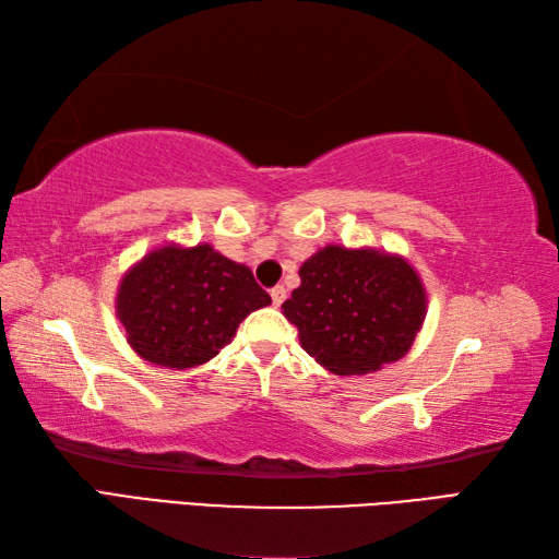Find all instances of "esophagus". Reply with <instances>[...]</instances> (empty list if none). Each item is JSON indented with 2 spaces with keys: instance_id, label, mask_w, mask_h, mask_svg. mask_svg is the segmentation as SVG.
<instances>
[{
  "instance_id": "34e87169",
  "label": "esophagus",
  "mask_w": 559,
  "mask_h": 559,
  "mask_svg": "<svg viewBox=\"0 0 559 559\" xmlns=\"http://www.w3.org/2000/svg\"><path fill=\"white\" fill-rule=\"evenodd\" d=\"M271 300H273V305L281 307V305H283V300H286V288H283V286L271 288Z\"/></svg>"
}]
</instances>
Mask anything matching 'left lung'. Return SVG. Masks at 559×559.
<instances>
[{
  "label": "left lung",
  "mask_w": 559,
  "mask_h": 559,
  "mask_svg": "<svg viewBox=\"0 0 559 559\" xmlns=\"http://www.w3.org/2000/svg\"><path fill=\"white\" fill-rule=\"evenodd\" d=\"M283 302L302 348L334 374H365L408 353L425 319L418 273L374 249L324 247Z\"/></svg>",
  "instance_id": "1"
}]
</instances>
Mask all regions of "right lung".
<instances>
[{
    "instance_id": "obj_1",
    "label": "right lung",
    "mask_w": 559,
    "mask_h": 559,
    "mask_svg": "<svg viewBox=\"0 0 559 559\" xmlns=\"http://www.w3.org/2000/svg\"><path fill=\"white\" fill-rule=\"evenodd\" d=\"M269 302L252 271L213 247L168 245L122 278L117 317L141 358L187 370L218 355L242 319Z\"/></svg>"
}]
</instances>
